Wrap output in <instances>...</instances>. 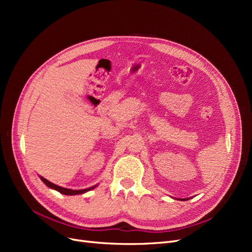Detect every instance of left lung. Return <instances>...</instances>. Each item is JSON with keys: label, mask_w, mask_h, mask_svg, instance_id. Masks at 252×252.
Here are the masks:
<instances>
[{"label": "left lung", "mask_w": 252, "mask_h": 252, "mask_svg": "<svg viewBox=\"0 0 252 252\" xmlns=\"http://www.w3.org/2000/svg\"><path fill=\"white\" fill-rule=\"evenodd\" d=\"M180 201H187V200H189V197H188V199H179Z\"/></svg>", "instance_id": "obj_1"}]
</instances>
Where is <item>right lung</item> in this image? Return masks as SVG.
<instances>
[{
  "label": "right lung",
  "mask_w": 252,
  "mask_h": 252,
  "mask_svg": "<svg viewBox=\"0 0 252 252\" xmlns=\"http://www.w3.org/2000/svg\"><path fill=\"white\" fill-rule=\"evenodd\" d=\"M39 177H40V179L42 180V182L44 183L45 185L48 186L49 188H51V189H53V190H57V191H59L60 193L66 194V195H77V194H83V193H85V192L89 191V190H93V189H94V188L97 186V184H96V185H94V186H93V187H89V188H86V189L73 190V189H68V188H64V187H61V186L55 185V184H53V183H51V182H49L48 180H46V179H44L43 177H41V175H39Z\"/></svg>",
  "instance_id": "right-lung-1"
}]
</instances>
